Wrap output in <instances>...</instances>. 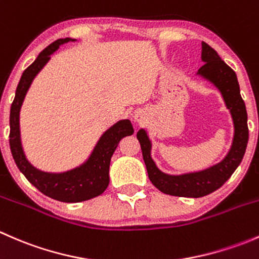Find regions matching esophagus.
Listing matches in <instances>:
<instances>
[{"mask_svg": "<svg viewBox=\"0 0 259 259\" xmlns=\"http://www.w3.org/2000/svg\"><path fill=\"white\" fill-rule=\"evenodd\" d=\"M144 119H145L144 111L139 110V111H137V113H135V115H134V120H135V121H137V122H142V121H144Z\"/></svg>", "mask_w": 259, "mask_h": 259, "instance_id": "1", "label": "esophagus"}]
</instances>
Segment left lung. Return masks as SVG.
Segmentation results:
<instances>
[{"mask_svg":"<svg viewBox=\"0 0 259 259\" xmlns=\"http://www.w3.org/2000/svg\"><path fill=\"white\" fill-rule=\"evenodd\" d=\"M202 60L204 65L198 70V75L209 80L221 91L226 106L229 109L233 119V143L226 158L221 163L204 170L182 176H169L159 170L151 159V143L145 130L140 129L137 134L142 146L149 179L160 192L174 197L199 198L210 194L221 188L238 168L247 148V110L239 93V83L236 72L219 57L215 50L205 42H202Z\"/></svg>","mask_w":259,"mask_h":259,"instance_id":"left-lung-1","label":"left lung"}]
</instances>
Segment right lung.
<instances>
[{
    "label": "right lung",
    "mask_w": 259,
    "mask_h": 259,
    "mask_svg": "<svg viewBox=\"0 0 259 259\" xmlns=\"http://www.w3.org/2000/svg\"><path fill=\"white\" fill-rule=\"evenodd\" d=\"M71 38H60L40 52L37 59L23 71L10 111V149L21 173L42 194L65 203H77L103 194L109 185V168L120 140L134 133L130 120H120L106 130L90 158L77 168L65 173H45L31 165L26 159L20 139V109L31 82L48 64L51 54Z\"/></svg>",
    "instance_id": "add662e5"
}]
</instances>
